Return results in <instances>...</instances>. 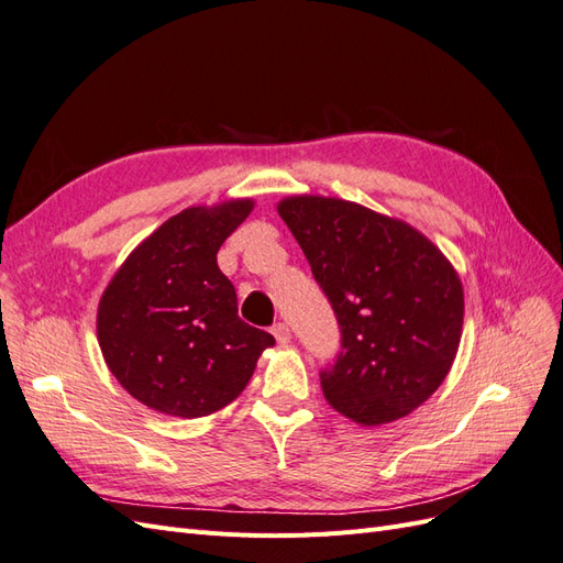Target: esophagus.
<instances>
[{
  "instance_id": "34e87169",
  "label": "esophagus",
  "mask_w": 563,
  "mask_h": 563,
  "mask_svg": "<svg viewBox=\"0 0 563 563\" xmlns=\"http://www.w3.org/2000/svg\"><path fill=\"white\" fill-rule=\"evenodd\" d=\"M272 335L277 338L279 345H288V340H291V331H288V327H286V323H282V321L272 327Z\"/></svg>"
}]
</instances>
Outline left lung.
<instances>
[{"label": "left lung", "mask_w": 563, "mask_h": 563, "mask_svg": "<svg viewBox=\"0 0 563 563\" xmlns=\"http://www.w3.org/2000/svg\"><path fill=\"white\" fill-rule=\"evenodd\" d=\"M277 211L340 327L323 397L368 428L408 416L453 366L465 314L457 272L416 228L362 203L298 195Z\"/></svg>", "instance_id": "1"}]
</instances>
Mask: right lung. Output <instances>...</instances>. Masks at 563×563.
<instances>
[{
    "label": "right lung",
    "mask_w": 563,
    "mask_h": 563,
    "mask_svg": "<svg viewBox=\"0 0 563 563\" xmlns=\"http://www.w3.org/2000/svg\"><path fill=\"white\" fill-rule=\"evenodd\" d=\"M253 199L190 207L131 251L98 302V345L133 399L166 416L201 418L234 401L275 345L236 314L218 249Z\"/></svg>",
    "instance_id": "obj_1"
}]
</instances>
